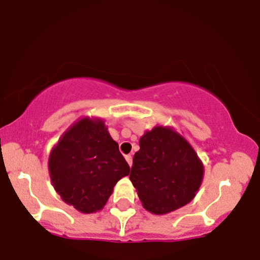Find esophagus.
<instances>
[{
    "instance_id": "34e87169",
    "label": "esophagus",
    "mask_w": 260,
    "mask_h": 260,
    "mask_svg": "<svg viewBox=\"0 0 260 260\" xmlns=\"http://www.w3.org/2000/svg\"><path fill=\"white\" fill-rule=\"evenodd\" d=\"M126 160H127V163L129 164V167H132L133 158H132V156H131V154H127V156H126Z\"/></svg>"
}]
</instances>
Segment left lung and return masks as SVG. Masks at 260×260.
I'll list each match as a JSON object with an SVG mask.
<instances>
[{"label":"left lung","mask_w":260,"mask_h":260,"mask_svg":"<svg viewBox=\"0 0 260 260\" xmlns=\"http://www.w3.org/2000/svg\"><path fill=\"white\" fill-rule=\"evenodd\" d=\"M139 145L129 179L147 211L164 215L194 198L204 168L182 137L159 126L144 134Z\"/></svg>","instance_id":"obj_1"}]
</instances>
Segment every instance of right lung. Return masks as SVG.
<instances>
[{
	"label": "right lung",
	"instance_id": "1",
	"mask_svg": "<svg viewBox=\"0 0 260 260\" xmlns=\"http://www.w3.org/2000/svg\"><path fill=\"white\" fill-rule=\"evenodd\" d=\"M49 172L64 203L92 213L103 209L114 186L129 174V166L103 121L83 119L52 149Z\"/></svg>",
	"mask_w": 260,
	"mask_h": 260
}]
</instances>
